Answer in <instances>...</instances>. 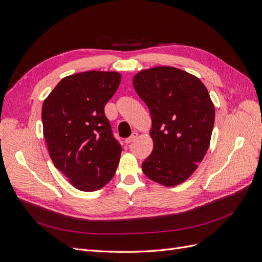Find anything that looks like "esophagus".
<instances>
[{
  "label": "esophagus",
  "instance_id": "obj_1",
  "mask_svg": "<svg viewBox=\"0 0 262 262\" xmlns=\"http://www.w3.org/2000/svg\"><path fill=\"white\" fill-rule=\"evenodd\" d=\"M137 138H138V133H137V132H133V133L131 134V137H129L128 139H125V143L129 144V143H131V142L136 141Z\"/></svg>",
  "mask_w": 262,
  "mask_h": 262
}]
</instances>
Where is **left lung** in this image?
<instances>
[{
	"instance_id": "obj_1",
	"label": "left lung",
	"mask_w": 262,
	"mask_h": 262,
	"mask_svg": "<svg viewBox=\"0 0 262 262\" xmlns=\"http://www.w3.org/2000/svg\"><path fill=\"white\" fill-rule=\"evenodd\" d=\"M133 86L152 118L154 146L142 170L158 184L177 186L209 148L215 118L209 92L199 78L171 67L141 71Z\"/></svg>"
}]
</instances>
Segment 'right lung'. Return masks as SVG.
Here are the masks:
<instances>
[{"label":"right lung","instance_id":"1","mask_svg":"<svg viewBox=\"0 0 262 262\" xmlns=\"http://www.w3.org/2000/svg\"><path fill=\"white\" fill-rule=\"evenodd\" d=\"M121 75L89 71L63 78L43 101V136L51 160L76 189L95 191L112 180L122 147L105 105Z\"/></svg>","mask_w":262,"mask_h":262}]
</instances>
